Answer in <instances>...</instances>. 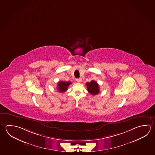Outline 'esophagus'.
I'll return each instance as SVG.
<instances>
[{
	"label": "esophagus",
	"mask_w": 155,
	"mask_h": 155,
	"mask_svg": "<svg viewBox=\"0 0 155 155\" xmlns=\"http://www.w3.org/2000/svg\"><path fill=\"white\" fill-rule=\"evenodd\" d=\"M76 81L78 82H81L82 81L81 78H79V79H76Z\"/></svg>",
	"instance_id": "obj_1"
}]
</instances>
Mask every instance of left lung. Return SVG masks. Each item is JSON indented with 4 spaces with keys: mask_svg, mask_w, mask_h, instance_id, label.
Here are the masks:
<instances>
[{
    "mask_svg": "<svg viewBox=\"0 0 155 155\" xmlns=\"http://www.w3.org/2000/svg\"><path fill=\"white\" fill-rule=\"evenodd\" d=\"M86 86L87 88L88 92L94 96L99 93V84L97 82L92 80L90 82H87Z\"/></svg>",
    "mask_w": 155,
    "mask_h": 155,
    "instance_id": "1",
    "label": "left lung"
}]
</instances>
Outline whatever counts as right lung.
<instances>
[{
	"mask_svg": "<svg viewBox=\"0 0 155 155\" xmlns=\"http://www.w3.org/2000/svg\"><path fill=\"white\" fill-rule=\"evenodd\" d=\"M71 84V82H65L60 81L58 83L57 89L59 92L63 93L67 90L68 86Z\"/></svg>",
	"mask_w": 155,
	"mask_h": 155,
	"instance_id": "1",
	"label": "right lung"
}]
</instances>
